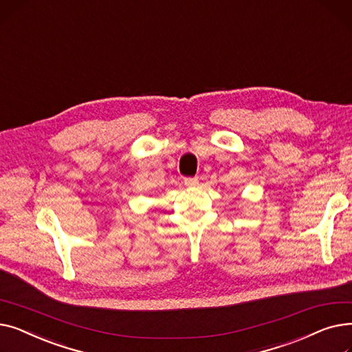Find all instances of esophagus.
Listing matches in <instances>:
<instances>
[{
	"mask_svg": "<svg viewBox=\"0 0 352 352\" xmlns=\"http://www.w3.org/2000/svg\"><path fill=\"white\" fill-rule=\"evenodd\" d=\"M184 184H186L187 187H197L198 186V178H186V179H184Z\"/></svg>",
	"mask_w": 352,
	"mask_h": 352,
	"instance_id": "esophagus-1",
	"label": "esophagus"
}]
</instances>
